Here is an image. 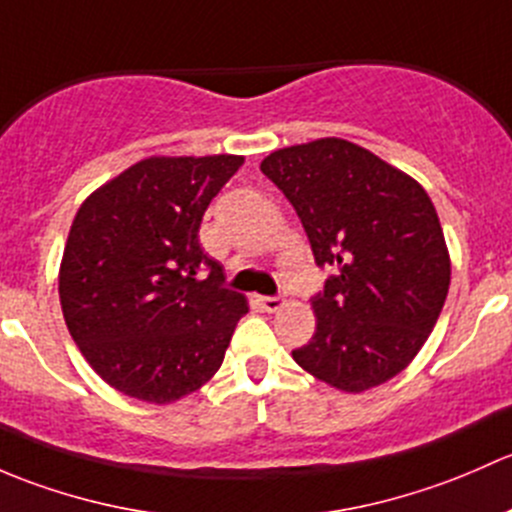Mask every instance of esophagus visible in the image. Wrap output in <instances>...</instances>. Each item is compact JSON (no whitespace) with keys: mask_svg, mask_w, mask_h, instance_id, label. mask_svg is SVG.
Wrapping results in <instances>:
<instances>
[{"mask_svg":"<svg viewBox=\"0 0 512 512\" xmlns=\"http://www.w3.org/2000/svg\"><path fill=\"white\" fill-rule=\"evenodd\" d=\"M258 303H261V308L266 310V313H278V310L286 305V298H283V295H263Z\"/></svg>","mask_w":512,"mask_h":512,"instance_id":"1","label":"esophagus"}]
</instances>
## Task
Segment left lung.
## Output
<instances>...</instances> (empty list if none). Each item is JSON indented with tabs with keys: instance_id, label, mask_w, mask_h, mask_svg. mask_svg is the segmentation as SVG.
I'll return each mask as SVG.
<instances>
[{
	"instance_id": "obj_1",
	"label": "left lung",
	"mask_w": 512,
	"mask_h": 512,
	"mask_svg": "<svg viewBox=\"0 0 512 512\" xmlns=\"http://www.w3.org/2000/svg\"><path fill=\"white\" fill-rule=\"evenodd\" d=\"M261 172L293 204L315 263V335L293 360L342 392L399 374L426 342L451 283L439 217L416 179L340 138L283 147Z\"/></svg>"
}]
</instances>
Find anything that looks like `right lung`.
<instances>
[{
    "mask_svg": "<svg viewBox=\"0 0 512 512\" xmlns=\"http://www.w3.org/2000/svg\"><path fill=\"white\" fill-rule=\"evenodd\" d=\"M241 165L239 155L147 157L78 209L59 273L63 318L118 392L170 404L224 362L249 305L199 246V224Z\"/></svg>",
    "mask_w": 512,
    "mask_h": 512,
    "instance_id": "obj_1",
    "label": "right lung"
}]
</instances>
